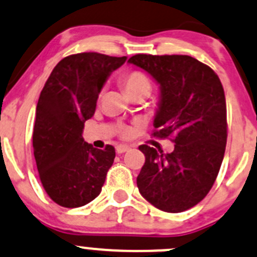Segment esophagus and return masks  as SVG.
<instances>
[{"mask_svg": "<svg viewBox=\"0 0 257 257\" xmlns=\"http://www.w3.org/2000/svg\"><path fill=\"white\" fill-rule=\"evenodd\" d=\"M130 150V146L127 145H118V146H116V152L118 153V155H121V153H125L126 151Z\"/></svg>", "mask_w": 257, "mask_h": 257, "instance_id": "esophagus-1", "label": "esophagus"}]
</instances>
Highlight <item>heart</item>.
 <instances>
[{"instance_id": "obj_1", "label": "heart", "mask_w": 257, "mask_h": 257, "mask_svg": "<svg viewBox=\"0 0 257 257\" xmlns=\"http://www.w3.org/2000/svg\"><path fill=\"white\" fill-rule=\"evenodd\" d=\"M122 83L127 92L134 91V90H137V89H142V88L151 89V84H150V80H148L147 75L139 70H135V71H131V73L126 74L122 79ZM122 135L123 136H128L130 131L128 130H123Z\"/></svg>"}]
</instances>
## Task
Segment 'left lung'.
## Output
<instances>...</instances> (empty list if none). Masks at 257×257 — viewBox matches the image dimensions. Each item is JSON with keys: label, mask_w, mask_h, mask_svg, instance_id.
<instances>
[{"label": "left lung", "mask_w": 257, "mask_h": 257, "mask_svg": "<svg viewBox=\"0 0 257 257\" xmlns=\"http://www.w3.org/2000/svg\"><path fill=\"white\" fill-rule=\"evenodd\" d=\"M128 63L160 84L153 137L174 142L171 153L141 145L137 176L142 197L160 210L181 213L213 187L225 153L227 122L223 85L215 71L189 55H132Z\"/></svg>", "instance_id": "left-lung-1"}]
</instances>
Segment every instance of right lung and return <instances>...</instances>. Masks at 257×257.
<instances>
[{"mask_svg": "<svg viewBox=\"0 0 257 257\" xmlns=\"http://www.w3.org/2000/svg\"><path fill=\"white\" fill-rule=\"evenodd\" d=\"M126 57L78 53L63 58L39 95L33 128V153L39 179L53 202L79 208L101 192L115 148L97 150L83 139L102 85Z\"/></svg>", "mask_w": 257, "mask_h": 257, "instance_id": "1", "label": "right lung"}]
</instances>
